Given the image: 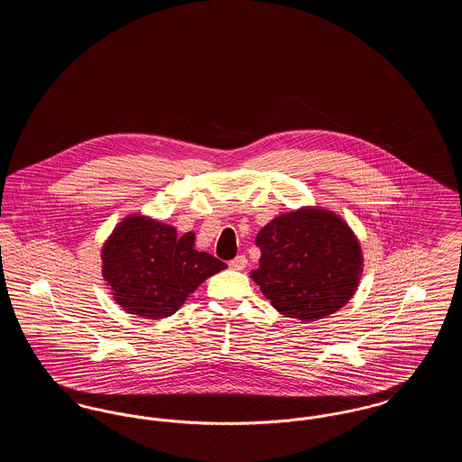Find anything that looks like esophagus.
<instances>
[{
	"mask_svg": "<svg viewBox=\"0 0 462 462\" xmlns=\"http://www.w3.org/2000/svg\"><path fill=\"white\" fill-rule=\"evenodd\" d=\"M245 264H247V258H245L244 254H239V256H236L232 262H228V266H230L232 270H244Z\"/></svg>",
	"mask_w": 462,
	"mask_h": 462,
	"instance_id": "obj_1",
	"label": "esophagus"
}]
</instances>
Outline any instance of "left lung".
I'll return each mask as SVG.
<instances>
[{"mask_svg":"<svg viewBox=\"0 0 462 462\" xmlns=\"http://www.w3.org/2000/svg\"><path fill=\"white\" fill-rule=\"evenodd\" d=\"M251 279L284 317L313 322L345 307L362 275V249L348 223L322 208L275 217L256 236Z\"/></svg>","mask_w":462,"mask_h":462,"instance_id":"8db88e82","label":"left lung"}]
</instances>
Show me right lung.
<instances>
[{
    "instance_id": "obj_1",
    "label": "right lung",
    "mask_w": 462,
    "mask_h": 462,
    "mask_svg": "<svg viewBox=\"0 0 462 462\" xmlns=\"http://www.w3.org/2000/svg\"><path fill=\"white\" fill-rule=\"evenodd\" d=\"M196 236L178 237L175 226L132 215L102 249V273L117 305L143 319L173 315L208 277L226 268L194 247Z\"/></svg>"
}]
</instances>
